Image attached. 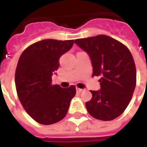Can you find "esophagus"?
Here are the masks:
<instances>
[{
  "label": "esophagus",
  "mask_w": 147,
  "mask_h": 147,
  "mask_svg": "<svg viewBox=\"0 0 147 147\" xmlns=\"http://www.w3.org/2000/svg\"><path fill=\"white\" fill-rule=\"evenodd\" d=\"M82 89H79V88H76V91H77V93H81L82 91Z\"/></svg>",
  "instance_id": "obj_1"
}]
</instances>
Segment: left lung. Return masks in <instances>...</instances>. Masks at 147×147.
I'll return each instance as SVG.
<instances>
[{
  "mask_svg": "<svg viewBox=\"0 0 147 147\" xmlns=\"http://www.w3.org/2000/svg\"><path fill=\"white\" fill-rule=\"evenodd\" d=\"M75 43L90 56L93 76L101 77L100 90H90L86 103L92 117L111 121L120 116L131 100L136 83V70L129 50L106 35L77 39Z\"/></svg>",
  "mask_w": 147,
  "mask_h": 147,
  "instance_id": "1",
  "label": "left lung"
}]
</instances>
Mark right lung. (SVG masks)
<instances>
[{
	"mask_svg": "<svg viewBox=\"0 0 147 147\" xmlns=\"http://www.w3.org/2000/svg\"><path fill=\"white\" fill-rule=\"evenodd\" d=\"M74 40H40L21 54L16 71V87L24 109L36 121L51 125L62 120L76 90L52 85V76L59 67L58 60L68 52Z\"/></svg>",
	"mask_w": 147,
	"mask_h": 147,
	"instance_id": "obj_1",
	"label": "right lung"
}]
</instances>
